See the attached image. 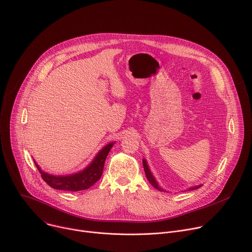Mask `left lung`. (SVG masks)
<instances>
[{
	"label": "left lung",
	"instance_id": "obj_1",
	"mask_svg": "<svg viewBox=\"0 0 252 252\" xmlns=\"http://www.w3.org/2000/svg\"><path fill=\"white\" fill-rule=\"evenodd\" d=\"M142 164H143V169H145V172H146V175H147V178H148V181L150 182V184L152 185V186H154V188H156L157 189H158L159 191H164L159 186H158V182L156 181V178H155V176L153 175V173L151 172V170H150V168H149V165H148V163H147V160L143 158L142 159ZM202 186V185H201ZM201 186H196V187H192V188H189V190H193V189H198V188H200Z\"/></svg>",
	"mask_w": 252,
	"mask_h": 252
}]
</instances>
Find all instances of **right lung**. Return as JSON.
Segmentation results:
<instances>
[{"label": "right lung", "mask_w": 252, "mask_h": 252, "mask_svg": "<svg viewBox=\"0 0 252 252\" xmlns=\"http://www.w3.org/2000/svg\"><path fill=\"white\" fill-rule=\"evenodd\" d=\"M115 145V142H111L106 145L100 152L95 156L94 160L89 166L84 170L70 175H53L49 174L41 169L34 160V164L39 169L44 181L53 189L68 191H79L85 190L93 187L100 178L103 170V165L105 158L109 155L111 149Z\"/></svg>", "instance_id": "1"}]
</instances>
